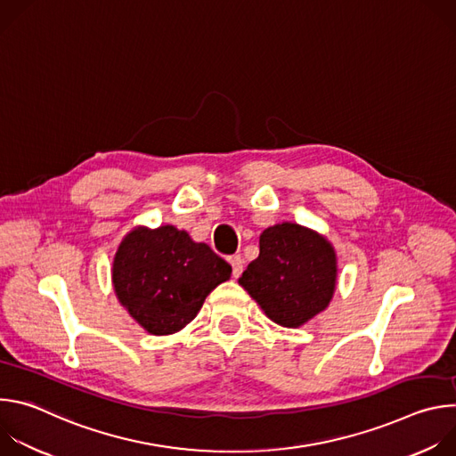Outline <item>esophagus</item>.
I'll return each instance as SVG.
<instances>
[{"mask_svg":"<svg viewBox=\"0 0 456 456\" xmlns=\"http://www.w3.org/2000/svg\"><path fill=\"white\" fill-rule=\"evenodd\" d=\"M229 264L232 267V276L240 278L241 273H243V259H241V256H231L229 257Z\"/></svg>","mask_w":456,"mask_h":456,"instance_id":"esophagus-1","label":"esophagus"}]
</instances>
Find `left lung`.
<instances>
[{
  "label": "left lung",
  "mask_w": 456,
  "mask_h": 456,
  "mask_svg": "<svg viewBox=\"0 0 456 456\" xmlns=\"http://www.w3.org/2000/svg\"><path fill=\"white\" fill-rule=\"evenodd\" d=\"M238 283L285 329H299L327 310L338 285V252L327 236L294 222L259 234V256Z\"/></svg>",
  "instance_id": "8db88e82"
}]
</instances>
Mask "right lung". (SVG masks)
I'll use <instances>...</instances> for the list:
<instances>
[{"instance_id": "add662e5", "label": "right lung", "mask_w": 456, "mask_h": 456, "mask_svg": "<svg viewBox=\"0 0 456 456\" xmlns=\"http://www.w3.org/2000/svg\"><path fill=\"white\" fill-rule=\"evenodd\" d=\"M231 273L225 259L185 231L137 225L117 247L111 285L118 303L148 334L171 336L197 317Z\"/></svg>"}]
</instances>
